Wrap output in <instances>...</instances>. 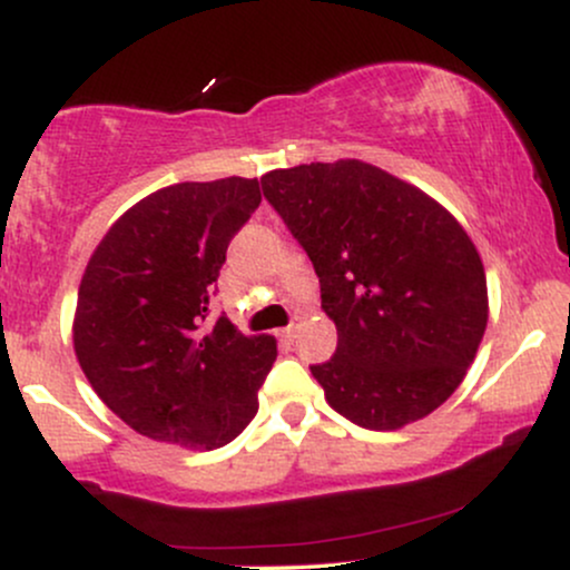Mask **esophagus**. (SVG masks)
<instances>
[{"mask_svg":"<svg viewBox=\"0 0 570 570\" xmlns=\"http://www.w3.org/2000/svg\"><path fill=\"white\" fill-rule=\"evenodd\" d=\"M294 332H297V326L289 324V326H284V330H278V337L284 340V343H286V340H292V337H294Z\"/></svg>","mask_w":570,"mask_h":570,"instance_id":"obj_1","label":"esophagus"}]
</instances>
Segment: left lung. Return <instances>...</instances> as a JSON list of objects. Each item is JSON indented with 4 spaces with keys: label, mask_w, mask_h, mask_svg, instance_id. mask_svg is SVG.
<instances>
[{
    "label": "left lung",
    "mask_w": 570,
    "mask_h": 570,
    "mask_svg": "<svg viewBox=\"0 0 570 570\" xmlns=\"http://www.w3.org/2000/svg\"><path fill=\"white\" fill-rule=\"evenodd\" d=\"M263 193L337 326L335 356L311 367L330 407L394 431L448 402L488 326L485 267L453 214L362 160L278 168Z\"/></svg>",
    "instance_id": "8db88e82"
}]
</instances>
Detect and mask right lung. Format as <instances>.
Wrapping results in <instances>:
<instances>
[{"instance_id": "add662e5", "label": "right lung", "mask_w": 570, "mask_h": 570, "mask_svg": "<svg viewBox=\"0 0 570 570\" xmlns=\"http://www.w3.org/2000/svg\"><path fill=\"white\" fill-rule=\"evenodd\" d=\"M257 179L181 181L130 206L90 254L77 292V362L101 402L155 442L214 450L257 415L276 337L206 326L233 235L257 212Z\"/></svg>"}]
</instances>
